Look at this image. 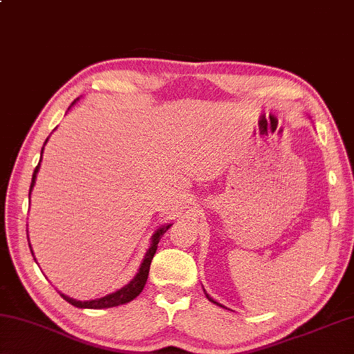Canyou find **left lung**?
Listing matches in <instances>:
<instances>
[{
  "label": "left lung",
  "mask_w": 354,
  "mask_h": 354,
  "mask_svg": "<svg viewBox=\"0 0 354 354\" xmlns=\"http://www.w3.org/2000/svg\"><path fill=\"white\" fill-rule=\"evenodd\" d=\"M205 295H206V293H205ZM206 298H207V299H209V301H211V302H214V304H216V306H218V307H223V306H222V304H218V302H217V301H214V299H212V298H211V296H209V295H206ZM223 308H225V307H223Z\"/></svg>",
  "instance_id": "obj_1"
}]
</instances>
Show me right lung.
<instances>
[{
    "label": "right lung",
    "mask_w": 354,
    "mask_h": 354,
    "mask_svg": "<svg viewBox=\"0 0 354 354\" xmlns=\"http://www.w3.org/2000/svg\"><path fill=\"white\" fill-rule=\"evenodd\" d=\"M77 100H74V102H72V105H74ZM71 106H69V109H71ZM47 140H46V143H47ZM46 143H44V147H46ZM42 153H44V148L41 151V160H42ZM41 160H39L37 167L35 168V173H32L31 187H30V197H31V190H32V187H35V184H36V178H37V173H39V167H41ZM171 225H173V223H165V225H162L160 228L156 230L153 236H151V245H149V249L147 252V255H145V258H143L142 265H140V268H138V272L136 274V277H133L131 282H129L127 285H124V287H122V288L116 290V291H113V293H110V295H106V296H102V298L91 299V301H77L74 298H69V296L59 293L61 298L66 299L67 302H69V304L75 306L78 308H109V307H116V306H121V304H127V302H131L132 299H136L137 296L142 293L145 283H147V280H148L149 266H151V261H153L154 254H156V250H157V244H159L160 238L164 236V233ZM28 244H30V239H28ZM30 248H31V245H30ZM31 254H32V249H31ZM32 257H35V254H32ZM35 260H36V258H35Z\"/></svg>",
    "instance_id": "obj_1"
}]
</instances>
